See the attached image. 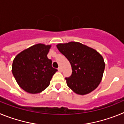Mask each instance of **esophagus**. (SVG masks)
I'll return each instance as SVG.
<instances>
[{
  "label": "esophagus",
  "instance_id": "obj_1",
  "mask_svg": "<svg viewBox=\"0 0 124 124\" xmlns=\"http://www.w3.org/2000/svg\"><path fill=\"white\" fill-rule=\"evenodd\" d=\"M58 71L60 72H61L62 71V69H61V67H59L58 68Z\"/></svg>",
  "mask_w": 124,
  "mask_h": 124
}]
</instances>
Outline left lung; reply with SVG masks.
Listing matches in <instances>:
<instances>
[{
    "label": "left lung",
    "instance_id": "1",
    "mask_svg": "<svg viewBox=\"0 0 124 124\" xmlns=\"http://www.w3.org/2000/svg\"><path fill=\"white\" fill-rule=\"evenodd\" d=\"M56 47L71 65V75L65 78L68 86L79 95L87 94L97 88L105 68L104 59L99 53L74 41L60 43Z\"/></svg>",
    "mask_w": 124,
    "mask_h": 124
}]
</instances>
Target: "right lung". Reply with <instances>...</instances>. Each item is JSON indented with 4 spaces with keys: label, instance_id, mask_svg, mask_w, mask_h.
<instances>
[{
    "label": "right lung",
    "instance_id": "1",
    "mask_svg": "<svg viewBox=\"0 0 124 124\" xmlns=\"http://www.w3.org/2000/svg\"><path fill=\"white\" fill-rule=\"evenodd\" d=\"M51 45H35L23 50L14 58L12 74L19 86L25 91L37 94L50 85L53 76L58 71L51 66L47 54Z\"/></svg>",
    "mask_w": 124,
    "mask_h": 124
}]
</instances>
